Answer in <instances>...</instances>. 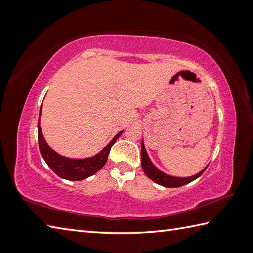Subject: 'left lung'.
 I'll use <instances>...</instances> for the list:
<instances>
[{
    "label": "left lung",
    "instance_id": "left-lung-1",
    "mask_svg": "<svg viewBox=\"0 0 253 253\" xmlns=\"http://www.w3.org/2000/svg\"><path fill=\"white\" fill-rule=\"evenodd\" d=\"M141 167H142V170H144V172L146 173V176L149 179H151V180L155 181L156 183H158V185H162L164 187H168V188H176V187L185 186V185H187V183L194 181L195 179L200 177L201 174L204 173V171L206 170V168H205L204 170L200 171L199 173H197L192 177H187V178L172 177V176H169V174L164 173L163 171H160L153 163L150 162L148 155H147V151L145 149L144 141L141 142Z\"/></svg>",
    "mask_w": 253,
    "mask_h": 253
}]
</instances>
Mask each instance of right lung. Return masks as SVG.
<instances>
[{
	"label": "right lung",
	"mask_w": 253,
	"mask_h": 253,
	"mask_svg": "<svg viewBox=\"0 0 253 253\" xmlns=\"http://www.w3.org/2000/svg\"><path fill=\"white\" fill-rule=\"evenodd\" d=\"M41 111H42V105H41ZM122 134L123 131H119L118 134L114 137L113 140L109 142L99 154L94 156V157L86 159H71L63 157V156L55 153V151L50 148L46 144V141H45L42 130H41L40 119L38 124L39 147L42 157L57 176L63 179H67V180L74 181L83 180V179L88 178L90 176H93L94 173L99 171L107 162V157L109 151H111L112 146L115 144V141L119 138V136Z\"/></svg>",
	"instance_id": "obj_1"
}]
</instances>
